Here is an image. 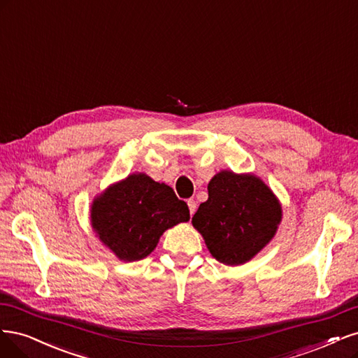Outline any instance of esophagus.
Wrapping results in <instances>:
<instances>
[{"instance_id":"1","label":"esophagus","mask_w":358,"mask_h":358,"mask_svg":"<svg viewBox=\"0 0 358 358\" xmlns=\"http://www.w3.org/2000/svg\"><path fill=\"white\" fill-rule=\"evenodd\" d=\"M187 205H189V210H190V215H193L194 211H196V208H198V205H196V201L189 199V201H187Z\"/></svg>"}]
</instances>
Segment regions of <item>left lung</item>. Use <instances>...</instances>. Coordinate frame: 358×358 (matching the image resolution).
<instances>
[{"label": "left lung", "instance_id": "1", "mask_svg": "<svg viewBox=\"0 0 358 358\" xmlns=\"http://www.w3.org/2000/svg\"><path fill=\"white\" fill-rule=\"evenodd\" d=\"M282 220L276 194L255 174L223 169L208 182V201L192 218L211 256L227 266L250 262L273 239Z\"/></svg>", "mask_w": 358, "mask_h": 358}]
</instances>
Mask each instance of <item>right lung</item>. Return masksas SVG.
Masks as SVG:
<instances>
[{
  "mask_svg": "<svg viewBox=\"0 0 358 358\" xmlns=\"http://www.w3.org/2000/svg\"><path fill=\"white\" fill-rule=\"evenodd\" d=\"M189 220L187 203L144 172L111 184L90 205L92 229L122 262L147 257L165 230Z\"/></svg>",
  "mask_w": 358,
  "mask_h": 358,
  "instance_id": "add662e5",
  "label": "right lung"
}]
</instances>
